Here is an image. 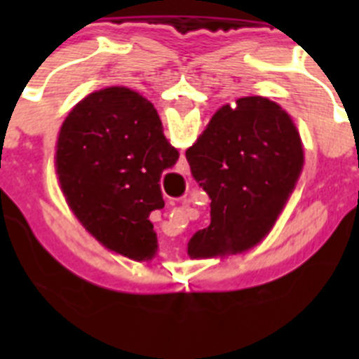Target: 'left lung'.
<instances>
[{
  "mask_svg": "<svg viewBox=\"0 0 359 359\" xmlns=\"http://www.w3.org/2000/svg\"><path fill=\"white\" fill-rule=\"evenodd\" d=\"M185 156L210 198V224L189 241L194 259H223L257 246L273 230L304 169L297 123L259 95L219 107Z\"/></svg>",
  "mask_w": 359,
  "mask_h": 359,
  "instance_id": "1",
  "label": "left lung"
}]
</instances>
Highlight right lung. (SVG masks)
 <instances>
[{
    "label": "right lung",
    "instance_id": "right-lung-1",
    "mask_svg": "<svg viewBox=\"0 0 359 359\" xmlns=\"http://www.w3.org/2000/svg\"><path fill=\"white\" fill-rule=\"evenodd\" d=\"M177 158L147 98L109 86L86 95L65 118L55 174L79 223L109 252L144 262L158 252L149 214L165 205L161 172Z\"/></svg>",
    "mask_w": 359,
    "mask_h": 359
}]
</instances>
